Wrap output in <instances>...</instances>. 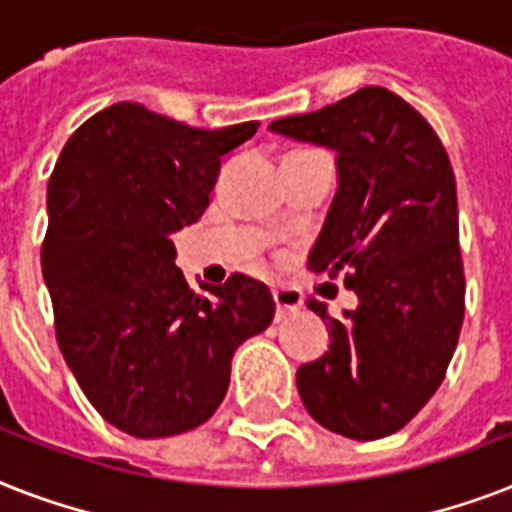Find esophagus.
Listing matches in <instances>:
<instances>
[{
	"instance_id": "esophagus-1",
	"label": "esophagus",
	"mask_w": 512,
	"mask_h": 512,
	"mask_svg": "<svg viewBox=\"0 0 512 512\" xmlns=\"http://www.w3.org/2000/svg\"><path fill=\"white\" fill-rule=\"evenodd\" d=\"M273 300H276V319H287L292 313L303 308V292L295 287H273Z\"/></svg>"
}]
</instances>
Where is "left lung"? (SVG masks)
I'll return each instance as SVG.
<instances>
[{
  "instance_id": "left-lung-1",
  "label": "left lung",
  "mask_w": 512,
  "mask_h": 512,
  "mask_svg": "<svg viewBox=\"0 0 512 512\" xmlns=\"http://www.w3.org/2000/svg\"><path fill=\"white\" fill-rule=\"evenodd\" d=\"M287 138L337 154V193L308 263L358 295L332 319L329 350L297 369L313 420L374 441L396 433L444 382L465 316L457 183L446 148L420 111L385 87H364L321 111L271 122Z\"/></svg>"
}]
</instances>
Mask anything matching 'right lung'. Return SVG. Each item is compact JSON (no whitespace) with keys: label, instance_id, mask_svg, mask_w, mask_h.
I'll return each mask as SVG.
<instances>
[{"label":"right lung","instance_id":"add662e5","mask_svg":"<svg viewBox=\"0 0 512 512\" xmlns=\"http://www.w3.org/2000/svg\"><path fill=\"white\" fill-rule=\"evenodd\" d=\"M257 122L199 130L140 103H114L68 138L47 185L42 273L55 337L100 417L138 438L207 422L241 342L273 321L244 273L196 295L172 233L209 207L220 159Z\"/></svg>","mask_w":512,"mask_h":512}]
</instances>
